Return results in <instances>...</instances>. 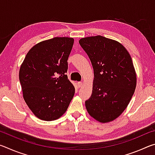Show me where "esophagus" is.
Masks as SVG:
<instances>
[{
	"instance_id": "1",
	"label": "esophagus",
	"mask_w": 155,
	"mask_h": 155,
	"mask_svg": "<svg viewBox=\"0 0 155 155\" xmlns=\"http://www.w3.org/2000/svg\"><path fill=\"white\" fill-rule=\"evenodd\" d=\"M77 85H78V87H81L83 86V83L82 82H78Z\"/></svg>"
}]
</instances>
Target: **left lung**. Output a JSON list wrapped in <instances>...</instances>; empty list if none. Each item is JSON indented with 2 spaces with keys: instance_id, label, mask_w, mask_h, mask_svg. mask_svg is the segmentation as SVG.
<instances>
[{
  "instance_id": "left-lung-1",
  "label": "left lung",
  "mask_w": 155,
  "mask_h": 155,
  "mask_svg": "<svg viewBox=\"0 0 155 155\" xmlns=\"http://www.w3.org/2000/svg\"><path fill=\"white\" fill-rule=\"evenodd\" d=\"M79 44L94 68L92 94L85 101L91 117L106 123L127 108L137 84L131 57L118 41L97 35L82 38Z\"/></svg>"
}]
</instances>
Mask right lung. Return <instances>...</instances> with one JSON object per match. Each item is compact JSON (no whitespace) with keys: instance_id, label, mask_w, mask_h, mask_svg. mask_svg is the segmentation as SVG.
Masks as SVG:
<instances>
[{"instance_id":"obj_1","label":"right lung","mask_w":155,"mask_h":155,"mask_svg":"<svg viewBox=\"0 0 155 155\" xmlns=\"http://www.w3.org/2000/svg\"><path fill=\"white\" fill-rule=\"evenodd\" d=\"M74 39L54 38L37 44L21 65L19 79L23 98L34 115L46 121L66 111L75 89L65 74Z\"/></svg>"}]
</instances>
